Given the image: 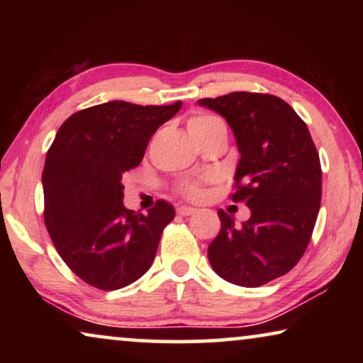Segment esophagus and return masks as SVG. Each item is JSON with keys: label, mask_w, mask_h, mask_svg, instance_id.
Returning a JSON list of instances; mask_svg holds the SVG:
<instances>
[{"label": "esophagus", "mask_w": 363, "mask_h": 363, "mask_svg": "<svg viewBox=\"0 0 363 363\" xmlns=\"http://www.w3.org/2000/svg\"><path fill=\"white\" fill-rule=\"evenodd\" d=\"M177 213L180 216H191L193 213H196V210H195V208H191V206H178Z\"/></svg>", "instance_id": "34e87169"}]
</instances>
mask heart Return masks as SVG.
<instances>
[{"label":"heart","mask_w":363,"mask_h":363,"mask_svg":"<svg viewBox=\"0 0 363 363\" xmlns=\"http://www.w3.org/2000/svg\"><path fill=\"white\" fill-rule=\"evenodd\" d=\"M216 123H223L218 117L206 116V113H201V116H195L190 118L188 122V128H190V133H198L206 130ZM182 193L190 200H200V198L205 195V190H203L201 182H186L185 185L182 186Z\"/></svg>","instance_id":"obj_1"}]
</instances>
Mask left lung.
I'll return each instance as SVG.
<instances>
[{"label": "left lung", "instance_id": "obj_1", "mask_svg": "<svg viewBox=\"0 0 363 363\" xmlns=\"http://www.w3.org/2000/svg\"><path fill=\"white\" fill-rule=\"evenodd\" d=\"M198 106L231 127L241 155L233 201H246L251 211L236 225L218 210L221 230L208 259L231 284L259 287L289 272L309 245L322 196L319 153L304 121L276 96L231 92Z\"/></svg>", "mask_w": 363, "mask_h": 363}]
</instances>
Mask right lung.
<instances>
[{
    "mask_svg": "<svg viewBox=\"0 0 363 363\" xmlns=\"http://www.w3.org/2000/svg\"><path fill=\"white\" fill-rule=\"evenodd\" d=\"M180 108L112 101L72 113L57 130L43 170L44 223L59 256L87 284L116 291L150 269L175 210L165 200L148 215L127 210L122 177Z\"/></svg>",
    "mask_w": 363,
    "mask_h": 363,
    "instance_id": "add662e5",
    "label": "right lung"
}]
</instances>
